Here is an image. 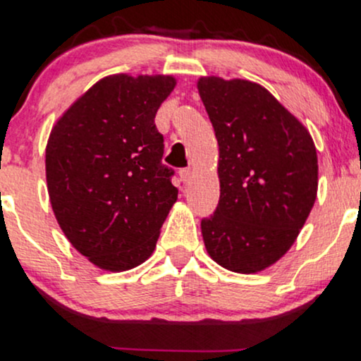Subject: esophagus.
<instances>
[{"mask_svg": "<svg viewBox=\"0 0 361 361\" xmlns=\"http://www.w3.org/2000/svg\"><path fill=\"white\" fill-rule=\"evenodd\" d=\"M180 178H181V181H183V183L190 181V178H192V169H190V168L180 169Z\"/></svg>", "mask_w": 361, "mask_h": 361, "instance_id": "obj_1", "label": "esophagus"}]
</instances>
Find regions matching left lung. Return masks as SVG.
<instances>
[{
    "mask_svg": "<svg viewBox=\"0 0 361 361\" xmlns=\"http://www.w3.org/2000/svg\"><path fill=\"white\" fill-rule=\"evenodd\" d=\"M219 142L221 198L202 219L210 258L256 273L290 250L317 195V152L302 123L256 82L200 78Z\"/></svg>",
    "mask_w": 361,
    "mask_h": 361,
    "instance_id": "8db88e82",
    "label": "left lung"
}]
</instances>
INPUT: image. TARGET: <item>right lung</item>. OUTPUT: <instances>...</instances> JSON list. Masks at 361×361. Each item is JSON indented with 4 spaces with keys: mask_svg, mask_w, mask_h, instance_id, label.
Listing matches in <instances>:
<instances>
[{
    "mask_svg": "<svg viewBox=\"0 0 361 361\" xmlns=\"http://www.w3.org/2000/svg\"><path fill=\"white\" fill-rule=\"evenodd\" d=\"M171 76H109L54 126L45 149L52 210L69 243L103 270L139 267L178 198L154 117Z\"/></svg>",
    "mask_w": 361,
    "mask_h": 361,
    "instance_id": "1",
    "label": "right lung"
}]
</instances>
